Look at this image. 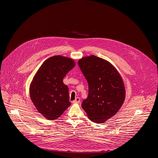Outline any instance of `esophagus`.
<instances>
[{"label": "esophagus", "mask_w": 158, "mask_h": 158, "mask_svg": "<svg viewBox=\"0 0 158 158\" xmlns=\"http://www.w3.org/2000/svg\"><path fill=\"white\" fill-rule=\"evenodd\" d=\"M79 102H80V98L79 97H76V99L72 101L73 104H76V103H79Z\"/></svg>", "instance_id": "34e87169"}]
</instances>
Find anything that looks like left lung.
Segmentation results:
<instances>
[{"instance_id":"1","label":"left lung","mask_w":158,"mask_h":158,"mask_svg":"<svg viewBox=\"0 0 158 158\" xmlns=\"http://www.w3.org/2000/svg\"><path fill=\"white\" fill-rule=\"evenodd\" d=\"M78 65L88 83L82 107L93 122L102 123L117 113L126 97L120 73L109 62L94 55L81 58Z\"/></svg>"}]
</instances>
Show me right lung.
<instances>
[{
    "label": "right lung",
    "instance_id": "right-lung-1",
    "mask_svg": "<svg viewBox=\"0 0 158 158\" xmlns=\"http://www.w3.org/2000/svg\"><path fill=\"white\" fill-rule=\"evenodd\" d=\"M75 64L69 57L54 56L44 62L32 79L31 99L38 111L49 120L57 119L71 104L69 88L63 80Z\"/></svg>",
    "mask_w": 158,
    "mask_h": 158
}]
</instances>
